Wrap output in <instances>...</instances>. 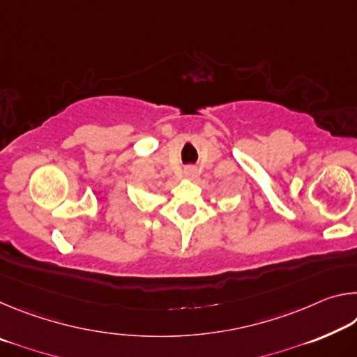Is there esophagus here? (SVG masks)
I'll list each match as a JSON object with an SVG mask.
<instances>
[{
    "label": "esophagus",
    "instance_id": "esophagus-1",
    "mask_svg": "<svg viewBox=\"0 0 357 357\" xmlns=\"http://www.w3.org/2000/svg\"><path fill=\"white\" fill-rule=\"evenodd\" d=\"M184 176L189 178V179H193L197 176V168L195 167H185L184 168Z\"/></svg>",
    "mask_w": 357,
    "mask_h": 357
}]
</instances>
